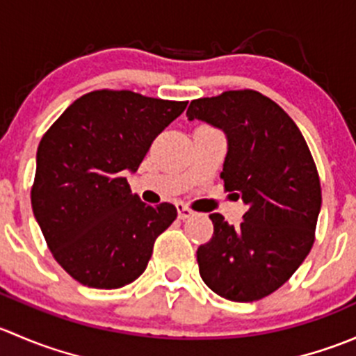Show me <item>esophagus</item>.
<instances>
[{
    "label": "esophagus",
    "mask_w": 356,
    "mask_h": 356,
    "mask_svg": "<svg viewBox=\"0 0 356 356\" xmlns=\"http://www.w3.org/2000/svg\"><path fill=\"white\" fill-rule=\"evenodd\" d=\"M177 211H179V218H181V220H186V218H189L193 215L191 208H188L186 204H182V203L177 204Z\"/></svg>",
    "instance_id": "1"
}]
</instances>
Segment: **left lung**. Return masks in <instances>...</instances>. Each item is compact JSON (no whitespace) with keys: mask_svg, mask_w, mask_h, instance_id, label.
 <instances>
[{"mask_svg":"<svg viewBox=\"0 0 356 356\" xmlns=\"http://www.w3.org/2000/svg\"><path fill=\"white\" fill-rule=\"evenodd\" d=\"M186 115L227 134L220 179L248 207L238 227L210 215L213 236L196 251L201 279L225 300H261L289 281L314 246L322 204L314 156L293 118L258 91L193 99Z\"/></svg>","mask_w":356,"mask_h":356,"instance_id":"obj_1","label":"left lung"}]
</instances>
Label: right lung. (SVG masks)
Returning a JSON list of instances; mask_svg holds the SVG:
<instances>
[{"label": "right lung", "instance_id": "add662e5", "mask_svg": "<svg viewBox=\"0 0 356 356\" xmlns=\"http://www.w3.org/2000/svg\"><path fill=\"white\" fill-rule=\"evenodd\" d=\"M186 106L98 89L75 99L44 132L32 211L55 260L77 282L117 289L145 272L177 208L143 203L124 174L139 167L156 136Z\"/></svg>", "mask_w": 356, "mask_h": 356}]
</instances>
